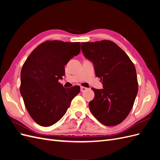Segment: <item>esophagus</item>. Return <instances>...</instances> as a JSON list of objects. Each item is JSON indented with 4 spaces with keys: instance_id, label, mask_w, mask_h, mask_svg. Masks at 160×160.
<instances>
[{
    "instance_id": "1",
    "label": "esophagus",
    "mask_w": 160,
    "mask_h": 160,
    "mask_svg": "<svg viewBox=\"0 0 160 160\" xmlns=\"http://www.w3.org/2000/svg\"><path fill=\"white\" fill-rule=\"evenodd\" d=\"M87 89H88V88H85V87H81V92H84V91H85Z\"/></svg>"
}]
</instances>
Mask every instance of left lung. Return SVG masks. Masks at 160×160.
I'll list each match as a JSON object with an SVG mask.
<instances>
[{"label": "left lung", "mask_w": 160, "mask_h": 160, "mask_svg": "<svg viewBox=\"0 0 160 160\" xmlns=\"http://www.w3.org/2000/svg\"><path fill=\"white\" fill-rule=\"evenodd\" d=\"M81 50L93 63L96 77L103 81V89L91 88L95 93L89 103L91 113L107 126L119 124L132 110L138 91L133 62L118 45L108 40L81 42Z\"/></svg>", "instance_id": "1"}]
</instances>
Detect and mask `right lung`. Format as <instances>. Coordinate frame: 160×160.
<instances>
[{"mask_svg": "<svg viewBox=\"0 0 160 160\" xmlns=\"http://www.w3.org/2000/svg\"><path fill=\"white\" fill-rule=\"evenodd\" d=\"M79 42L47 41L32 51L21 72V94L35 122L49 127L59 121L80 92L79 86L64 88L59 79L65 65L81 51Z\"/></svg>", "mask_w": 160, "mask_h": 160, "instance_id": "right-lung-1", "label": "right lung"}]
</instances>
